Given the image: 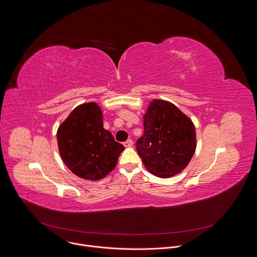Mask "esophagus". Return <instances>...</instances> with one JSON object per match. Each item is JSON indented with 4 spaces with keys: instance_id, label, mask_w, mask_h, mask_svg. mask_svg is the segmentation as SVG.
<instances>
[{
    "instance_id": "1",
    "label": "esophagus",
    "mask_w": 257,
    "mask_h": 257,
    "mask_svg": "<svg viewBox=\"0 0 257 257\" xmlns=\"http://www.w3.org/2000/svg\"><path fill=\"white\" fill-rule=\"evenodd\" d=\"M132 145H133V141H132L131 139H129V140H127V141L124 142V146H125V148H131Z\"/></svg>"
}]
</instances>
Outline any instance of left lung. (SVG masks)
<instances>
[{
    "label": "left lung",
    "mask_w": 257,
    "mask_h": 257,
    "mask_svg": "<svg viewBox=\"0 0 257 257\" xmlns=\"http://www.w3.org/2000/svg\"><path fill=\"white\" fill-rule=\"evenodd\" d=\"M143 127L136 150L148 171L170 178L188 166L196 150L195 126L174 103L152 100L143 115Z\"/></svg>",
    "instance_id": "8db88e82"
}]
</instances>
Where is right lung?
Returning <instances> with one entry per match:
<instances>
[{"instance_id":"obj_1","label":"right lung","mask_w":257,"mask_h":257,"mask_svg":"<svg viewBox=\"0 0 257 257\" xmlns=\"http://www.w3.org/2000/svg\"><path fill=\"white\" fill-rule=\"evenodd\" d=\"M61 159L76 176L97 181L112 172L124 146L103 128L102 112L96 102L76 106L57 131Z\"/></svg>"}]
</instances>
